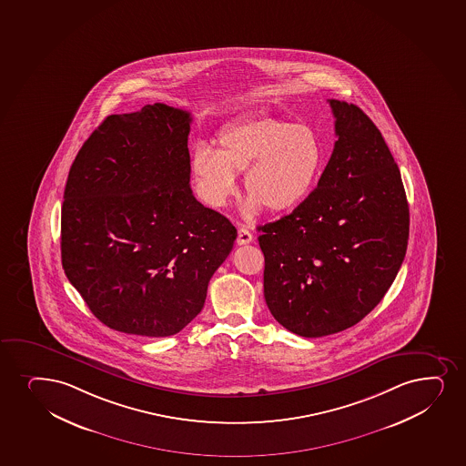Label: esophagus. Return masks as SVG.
<instances>
[{"instance_id":"obj_1","label":"esophagus","mask_w":466,"mask_h":466,"mask_svg":"<svg viewBox=\"0 0 466 466\" xmlns=\"http://www.w3.org/2000/svg\"><path fill=\"white\" fill-rule=\"evenodd\" d=\"M254 240V237H252L251 232L245 226H240L238 228V236H237V243L238 245H248V243H251Z\"/></svg>"}]
</instances>
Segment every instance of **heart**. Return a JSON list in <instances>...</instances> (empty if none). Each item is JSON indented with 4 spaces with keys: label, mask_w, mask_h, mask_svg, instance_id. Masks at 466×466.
Returning a JSON list of instances; mask_svg holds the SVG:
<instances>
[{
    "label": "heart",
    "mask_w": 466,
    "mask_h": 466,
    "mask_svg": "<svg viewBox=\"0 0 466 466\" xmlns=\"http://www.w3.org/2000/svg\"><path fill=\"white\" fill-rule=\"evenodd\" d=\"M218 143V149L199 143L193 151L198 188L210 206L226 208L238 192L237 173L247 171L251 195L243 212L249 218L265 208L284 214L301 206L323 171V143L306 123L268 114L249 116L219 132Z\"/></svg>",
    "instance_id": "b5f03b06"
}]
</instances>
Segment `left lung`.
<instances>
[{
	"label": "left lung",
	"instance_id": "8db88e82",
	"mask_svg": "<svg viewBox=\"0 0 466 466\" xmlns=\"http://www.w3.org/2000/svg\"><path fill=\"white\" fill-rule=\"evenodd\" d=\"M329 105L337 142L317 188L290 215L258 228L269 312L306 339L341 332L382 301L404 260L410 223L380 131L356 105Z\"/></svg>",
	"mask_w": 466,
	"mask_h": 466
}]
</instances>
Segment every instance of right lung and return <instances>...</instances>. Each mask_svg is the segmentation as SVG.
Listing matches in <instances>:
<instances>
[{
  "label": "right lung",
  "instance_id": "right-lung-1",
  "mask_svg": "<svg viewBox=\"0 0 466 466\" xmlns=\"http://www.w3.org/2000/svg\"><path fill=\"white\" fill-rule=\"evenodd\" d=\"M192 116L156 103L109 116L66 179L62 267L95 317L125 334L168 337L201 312L234 247L229 219L190 188Z\"/></svg>",
  "mask_w": 466,
  "mask_h": 466
}]
</instances>
